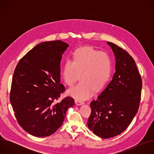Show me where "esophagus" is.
<instances>
[{"mask_svg": "<svg viewBox=\"0 0 154 154\" xmlns=\"http://www.w3.org/2000/svg\"><path fill=\"white\" fill-rule=\"evenodd\" d=\"M75 103H76L77 105H82V104L84 103V102H83V101H82V100H79V99H76V100H75Z\"/></svg>", "mask_w": 154, "mask_h": 154, "instance_id": "1", "label": "esophagus"}]
</instances>
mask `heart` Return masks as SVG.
<instances>
[{"label": "heart", "mask_w": 154, "mask_h": 154, "mask_svg": "<svg viewBox=\"0 0 154 154\" xmlns=\"http://www.w3.org/2000/svg\"><path fill=\"white\" fill-rule=\"evenodd\" d=\"M112 71V60L106 52L84 47L75 51L72 60H65L62 77L66 84L72 86L81 74L82 82L68 93L76 99L85 100L93 95L94 90L103 88L110 78Z\"/></svg>", "instance_id": "heart-1"}]
</instances>
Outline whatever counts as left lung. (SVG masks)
<instances>
[{"label": "left lung", "mask_w": 154, "mask_h": 154, "mask_svg": "<svg viewBox=\"0 0 154 154\" xmlns=\"http://www.w3.org/2000/svg\"><path fill=\"white\" fill-rule=\"evenodd\" d=\"M107 43L116 57V72L97 99L90 103L91 113L87 124L102 138L117 136L128 127L138 112L143 85L132 57L116 44Z\"/></svg>", "instance_id": "left-lung-1"}]
</instances>
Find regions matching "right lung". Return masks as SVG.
<instances>
[{
	"label": "right lung",
	"instance_id": "obj_1",
	"mask_svg": "<svg viewBox=\"0 0 154 154\" xmlns=\"http://www.w3.org/2000/svg\"><path fill=\"white\" fill-rule=\"evenodd\" d=\"M68 45L61 40L41 42L29 51L14 69L10 100L16 119L27 133L50 136L61 126L70 96L54 103L65 91L60 83V61Z\"/></svg>",
	"mask_w": 154,
	"mask_h": 154
}]
</instances>
